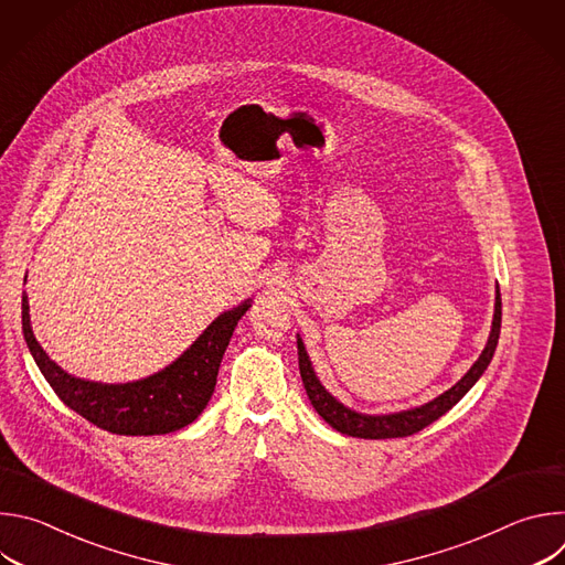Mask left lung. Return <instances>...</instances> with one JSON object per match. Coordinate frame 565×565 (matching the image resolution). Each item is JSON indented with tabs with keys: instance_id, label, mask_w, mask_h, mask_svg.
Returning <instances> with one entry per match:
<instances>
[{
	"instance_id": "8db88e82",
	"label": "left lung",
	"mask_w": 565,
	"mask_h": 565,
	"mask_svg": "<svg viewBox=\"0 0 565 565\" xmlns=\"http://www.w3.org/2000/svg\"><path fill=\"white\" fill-rule=\"evenodd\" d=\"M499 335H501V292L497 290L494 321H492V333H490L488 347H486V351L480 353V358L473 362V366L465 373V377H460V382H456L449 391H445L436 399L427 402V405H423L418 409L402 412V414H391V416H364V414H355V412L347 409L344 405H340V402L324 386L319 384L301 340H297L299 373H301V382H303V388L308 393L310 405L333 429H338L347 436H353V438H369V440L405 438V436H414V434L423 431L425 427H429L431 423H436L476 384V380L482 375V371H486L488 364L492 362V355H494L497 344H499Z\"/></svg>"
}]
</instances>
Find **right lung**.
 Here are the masks:
<instances>
[{
  "mask_svg": "<svg viewBox=\"0 0 565 565\" xmlns=\"http://www.w3.org/2000/svg\"><path fill=\"white\" fill-rule=\"evenodd\" d=\"M248 308L250 303H244L216 317L174 364L129 384H98L64 373L33 335L26 295H22V329L35 364L68 409L111 434L158 436L201 416L214 393L225 347Z\"/></svg>",
  "mask_w": 565,
  "mask_h": 565,
  "instance_id": "add662e5",
  "label": "right lung"
}]
</instances>
